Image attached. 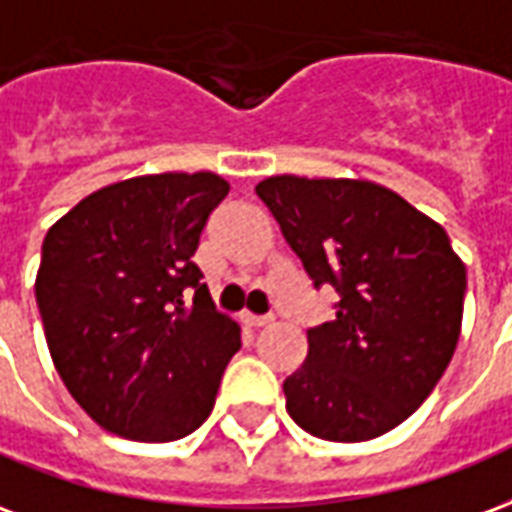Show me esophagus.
<instances>
[{
	"instance_id": "esophagus-1",
	"label": "esophagus",
	"mask_w": 512,
	"mask_h": 512,
	"mask_svg": "<svg viewBox=\"0 0 512 512\" xmlns=\"http://www.w3.org/2000/svg\"><path fill=\"white\" fill-rule=\"evenodd\" d=\"M242 322L248 327H267L272 324V316H253V313H242Z\"/></svg>"
}]
</instances>
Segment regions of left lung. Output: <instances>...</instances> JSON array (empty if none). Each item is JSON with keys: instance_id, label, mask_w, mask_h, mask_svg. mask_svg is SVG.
<instances>
[{"instance_id": "left-lung-1", "label": "left lung", "mask_w": 512, "mask_h": 512, "mask_svg": "<svg viewBox=\"0 0 512 512\" xmlns=\"http://www.w3.org/2000/svg\"><path fill=\"white\" fill-rule=\"evenodd\" d=\"M278 220L319 289L341 300L308 330V357L286 376V409L327 442L387 434L431 395L453 360L466 267L447 231L368 179H261Z\"/></svg>"}]
</instances>
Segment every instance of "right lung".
Wrapping results in <instances>:
<instances>
[{
    "label": "right lung",
    "mask_w": 512,
    "mask_h": 512,
    "mask_svg": "<svg viewBox=\"0 0 512 512\" xmlns=\"http://www.w3.org/2000/svg\"><path fill=\"white\" fill-rule=\"evenodd\" d=\"M226 193L212 171L122 179L48 229L35 281L48 352L111 434L174 442L210 417L240 327L215 311L193 253Z\"/></svg>",
    "instance_id": "1"
}]
</instances>
